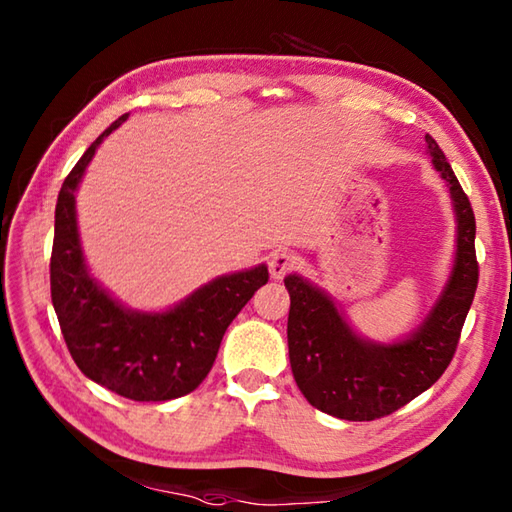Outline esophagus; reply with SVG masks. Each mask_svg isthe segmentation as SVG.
<instances>
[{
    "label": "esophagus",
    "instance_id": "1",
    "mask_svg": "<svg viewBox=\"0 0 512 512\" xmlns=\"http://www.w3.org/2000/svg\"><path fill=\"white\" fill-rule=\"evenodd\" d=\"M297 264V255L290 253V250H277V253L270 255L268 259V270L273 279H284L292 268Z\"/></svg>",
    "mask_w": 512,
    "mask_h": 512
}]
</instances>
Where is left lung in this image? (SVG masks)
Masks as SVG:
<instances>
[{
	"label": "left lung",
	"instance_id": "1",
	"mask_svg": "<svg viewBox=\"0 0 512 512\" xmlns=\"http://www.w3.org/2000/svg\"><path fill=\"white\" fill-rule=\"evenodd\" d=\"M458 217V253L440 301L407 341L376 345L356 336L332 299L297 275L284 279L290 295L288 350L301 394L341 420L389 416L427 391L453 361L462 325L475 297L480 266L475 257V215L442 149L424 136Z\"/></svg>",
	"mask_w": 512,
	"mask_h": 512
}]
</instances>
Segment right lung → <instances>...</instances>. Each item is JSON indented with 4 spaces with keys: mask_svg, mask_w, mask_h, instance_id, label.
I'll return each instance as SVG.
<instances>
[{
    "mask_svg": "<svg viewBox=\"0 0 512 512\" xmlns=\"http://www.w3.org/2000/svg\"><path fill=\"white\" fill-rule=\"evenodd\" d=\"M127 116L107 127L63 180L54 209L50 295L65 345L85 376L129 400H173L211 372L226 328L266 284L268 268L215 279L160 314L129 312L96 284L83 262L74 191L96 147Z\"/></svg>",
    "mask_w": 512,
    "mask_h": 512,
    "instance_id": "1",
    "label": "right lung"
}]
</instances>
